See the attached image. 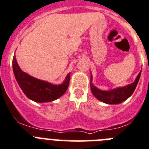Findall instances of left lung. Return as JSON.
<instances>
[{
	"instance_id": "8db88e82",
	"label": "left lung",
	"mask_w": 149,
	"mask_h": 149,
	"mask_svg": "<svg viewBox=\"0 0 149 149\" xmlns=\"http://www.w3.org/2000/svg\"><path fill=\"white\" fill-rule=\"evenodd\" d=\"M140 75H141V71L137 75L136 79L133 83L128 84L126 86L120 87L111 91H102L98 89L92 83H91V91L98 100L102 102L110 104H120L125 100H126L134 93L140 79ZM91 78L92 79V75Z\"/></svg>"
}]
</instances>
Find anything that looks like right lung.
<instances>
[{"label":"right lung","mask_w":149,"mask_h":149,"mask_svg":"<svg viewBox=\"0 0 149 149\" xmlns=\"http://www.w3.org/2000/svg\"><path fill=\"white\" fill-rule=\"evenodd\" d=\"M13 68L16 81L24 94L36 102H48L56 100L66 92L70 82V73L59 85L38 79L23 72L18 66L15 56H13Z\"/></svg>","instance_id":"right-lung-1"}]
</instances>
